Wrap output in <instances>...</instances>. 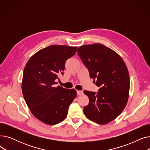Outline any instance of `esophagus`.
<instances>
[{
	"label": "esophagus",
	"instance_id": "34e87169",
	"mask_svg": "<svg viewBox=\"0 0 150 150\" xmlns=\"http://www.w3.org/2000/svg\"><path fill=\"white\" fill-rule=\"evenodd\" d=\"M77 94L78 96H81L82 94H83V91H77Z\"/></svg>",
	"mask_w": 150,
	"mask_h": 150
}]
</instances>
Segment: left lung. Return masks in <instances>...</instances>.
<instances>
[{
	"label": "left lung",
	"mask_w": 150,
	"mask_h": 150,
	"mask_svg": "<svg viewBox=\"0 0 150 150\" xmlns=\"http://www.w3.org/2000/svg\"><path fill=\"white\" fill-rule=\"evenodd\" d=\"M77 52L90 78L100 87L97 92L84 91L89 98L83 109L84 115L97 123L106 124L127 105L130 86L127 67L119 54L103 44L82 45Z\"/></svg>",
	"instance_id": "left-lung-1"
}]
</instances>
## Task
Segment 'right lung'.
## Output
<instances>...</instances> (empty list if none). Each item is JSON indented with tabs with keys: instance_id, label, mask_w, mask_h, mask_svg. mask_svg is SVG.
Listing matches in <instances>:
<instances>
[{
	"instance_id": "right-lung-1",
	"label": "right lung",
	"mask_w": 150,
	"mask_h": 150,
	"mask_svg": "<svg viewBox=\"0 0 150 150\" xmlns=\"http://www.w3.org/2000/svg\"><path fill=\"white\" fill-rule=\"evenodd\" d=\"M76 47L53 45L36 53L23 70L22 90L31 113L47 125L64 120L70 105L76 97L75 89L57 86L67 59L75 54Z\"/></svg>"
}]
</instances>
